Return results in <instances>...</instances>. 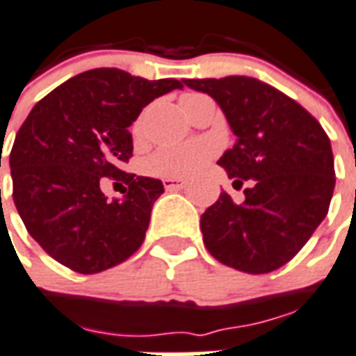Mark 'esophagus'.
Wrapping results in <instances>:
<instances>
[{
    "instance_id": "34e87169",
    "label": "esophagus",
    "mask_w": 356,
    "mask_h": 356,
    "mask_svg": "<svg viewBox=\"0 0 356 356\" xmlns=\"http://www.w3.org/2000/svg\"><path fill=\"white\" fill-rule=\"evenodd\" d=\"M162 183H164L165 191H181V188H185L186 186V181L175 177H164L162 179Z\"/></svg>"
}]
</instances>
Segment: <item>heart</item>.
Wrapping results in <instances>:
<instances>
[{"instance_id":"heart-1","label":"heart","mask_w":356,"mask_h":356,"mask_svg":"<svg viewBox=\"0 0 356 356\" xmlns=\"http://www.w3.org/2000/svg\"><path fill=\"white\" fill-rule=\"evenodd\" d=\"M194 97H200L196 94H186L181 104H186ZM141 124H136V130L139 131ZM213 145L207 141H188V143L170 145L162 147L149 160H147V171L151 175L158 177H188L194 171H198L202 165L213 156Z\"/></svg>"}]
</instances>
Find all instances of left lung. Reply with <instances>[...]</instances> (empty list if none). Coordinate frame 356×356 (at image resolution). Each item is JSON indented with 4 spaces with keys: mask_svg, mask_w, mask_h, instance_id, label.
<instances>
[{
    "mask_svg": "<svg viewBox=\"0 0 356 356\" xmlns=\"http://www.w3.org/2000/svg\"><path fill=\"white\" fill-rule=\"evenodd\" d=\"M220 105L236 145L220 156L243 202L220 192L200 218L211 257L247 273L285 266L323 222L336 173L330 139L304 107L259 79H186Z\"/></svg>",
    "mask_w": 356,
    "mask_h": 356,
    "instance_id": "8db88e82",
    "label": "left lung"
}]
</instances>
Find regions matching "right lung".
Instances as JSON below:
<instances>
[{
  "label": "right lung",
  "instance_id": "add662e5",
  "mask_svg": "<svg viewBox=\"0 0 356 356\" xmlns=\"http://www.w3.org/2000/svg\"><path fill=\"white\" fill-rule=\"evenodd\" d=\"M175 88H183L175 79L99 67L60 84L24 120L9 156L13 200L31 238L60 264L97 273L141 247L164 185L120 170L134 151L128 128ZM105 177L125 183L124 199L104 198Z\"/></svg>",
  "mask_w": 356,
  "mask_h": 356
}]
</instances>
